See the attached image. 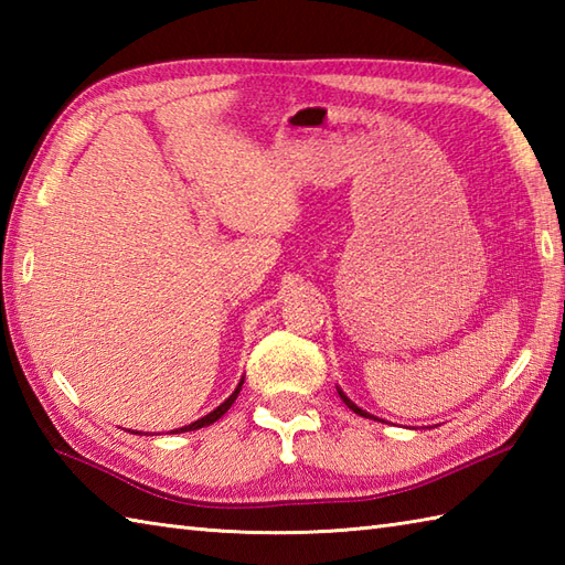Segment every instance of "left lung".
<instances>
[{"instance_id": "1", "label": "left lung", "mask_w": 565, "mask_h": 565, "mask_svg": "<svg viewBox=\"0 0 565 565\" xmlns=\"http://www.w3.org/2000/svg\"><path fill=\"white\" fill-rule=\"evenodd\" d=\"M340 398H342V401H344V403H347V407H350V411H354V413H356V415H362V417H371V415H369V413H364V411H362V407H356V405H354V403H352V401H350V398H347V395H344V393H342V391H340Z\"/></svg>"}]
</instances>
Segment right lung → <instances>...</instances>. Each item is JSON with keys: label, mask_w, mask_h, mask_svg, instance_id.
Returning <instances> with one entry per match:
<instances>
[{"label": "right lung", "mask_w": 565, "mask_h": 565, "mask_svg": "<svg viewBox=\"0 0 565 565\" xmlns=\"http://www.w3.org/2000/svg\"><path fill=\"white\" fill-rule=\"evenodd\" d=\"M239 388H243V381H239V386L233 391V395L231 398H227L225 403H221L218 407H215L213 413H209L206 417H201V419H196V423H191V425H186V427H182V429H174V431H191V429H201V427H206V425H213L215 419L218 417H223L227 411H231V405L235 403V398H237V393H239Z\"/></svg>", "instance_id": "add662e5"}]
</instances>
